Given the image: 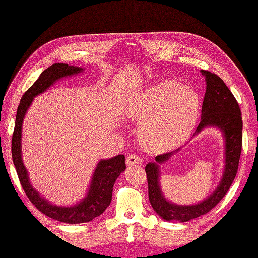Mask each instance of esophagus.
Returning a JSON list of instances; mask_svg holds the SVG:
<instances>
[{
  "instance_id": "esophagus-1",
  "label": "esophagus",
  "mask_w": 258,
  "mask_h": 258,
  "mask_svg": "<svg viewBox=\"0 0 258 258\" xmlns=\"http://www.w3.org/2000/svg\"><path fill=\"white\" fill-rule=\"evenodd\" d=\"M142 162V159L140 156H138L137 154H130L127 159H126V163L127 165H139V163Z\"/></svg>"
}]
</instances>
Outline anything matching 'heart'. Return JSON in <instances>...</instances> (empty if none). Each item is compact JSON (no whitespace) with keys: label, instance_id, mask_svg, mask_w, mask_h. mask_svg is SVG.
<instances>
[{"label":"heart","instance_id":"heart-1","mask_svg":"<svg viewBox=\"0 0 258 258\" xmlns=\"http://www.w3.org/2000/svg\"><path fill=\"white\" fill-rule=\"evenodd\" d=\"M199 110L196 91L178 82L165 81L138 95L127 114L141 122L139 138L146 150L162 153L173 150L189 137Z\"/></svg>","mask_w":258,"mask_h":258}]
</instances>
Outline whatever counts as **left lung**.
<instances>
[{"mask_svg":"<svg viewBox=\"0 0 258 258\" xmlns=\"http://www.w3.org/2000/svg\"><path fill=\"white\" fill-rule=\"evenodd\" d=\"M201 73L206 76L207 91L202 103L201 121L195 135L207 126H216L223 130L226 143L224 175L216 190L205 201L194 206H175L162 196L157 166V163L167 161L173 153L158 155L155 158L157 163H148L145 172L151 205L157 214L166 221L187 222L210 212L227 194L238 172L242 150V117L238 101L220 76L205 70H201Z\"/></svg>","mask_w":258,"mask_h":258,"instance_id":"1","label":"left lung"}]
</instances>
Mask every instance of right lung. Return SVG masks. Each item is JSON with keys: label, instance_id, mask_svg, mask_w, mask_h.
I'll list each match as a JSON object with an SVG mask.
<instances>
[{"label": "right lung", "instance_id": "obj_1", "mask_svg": "<svg viewBox=\"0 0 258 258\" xmlns=\"http://www.w3.org/2000/svg\"><path fill=\"white\" fill-rule=\"evenodd\" d=\"M79 72H82V68L68 66L66 63H54L42 72L38 80L23 93L17 110L16 121H15V128L12 138L13 162L15 168H16L19 182L27 197L32 202V205H34L36 209L45 215L56 221L68 224L90 222L95 217L102 214L108 205L111 204L113 186L116 178L126 169L123 155H118L107 160H101L98 163L95 174H93L87 197L77 206L70 208L50 205L47 200L43 199L40 196V194L31 186L29 182L27 170L23 166L21 159L20 140L23 117H25L33 98L37 96L38 93L45 91L51 84L61 79V77Z\"/></svg>", "mask_w": 258, "mask_h": 258}]
</instances>
